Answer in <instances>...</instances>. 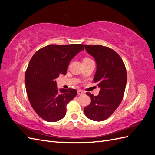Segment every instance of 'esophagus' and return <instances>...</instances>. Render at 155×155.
I'll list each match as a JSON object with an SVG mask.
<instances>
[{"label":"esophagus","instance_id":"34e87169","mask_svg":"<svg viewBox=\"0 0 155 155\" xmlns=\"http://www.w3.org/2000/svg\"><path fill=\"white\" fill-rule=\"evenodd\" d=\"M84 94V92L83 91H81V90H78V95H82V94Z\"/></svg>","mask_w":155,"mask_h":155}]
</instances>
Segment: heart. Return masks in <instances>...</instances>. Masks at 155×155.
Returning <instances> with one entry per match:
<instances>
[{"label":"heart","instance_id":"heart-1","mask_svg":"<svg viewBox=\"0 0 155 155\" xmlns=\"http://www.w3.org/2000/svg\"><path fill=\"white\" fill-rule=\"evenodd\" d=\"M92 59L89 58H85L83 59V62H89V61H92Z\"/></svg>","mask_w":155,"mask_h":155}]
</instances>
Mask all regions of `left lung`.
<instances>
[{
    "instance_id": "left-lung-1",
    "label": "left lung",
    "mask_w": 155,
    "mask_h": 155,
    "mask_svg": "<svg viewBox=\"0 0 155 155\" xmlns=\"http://www.w3.org/2000/svg\"><path fill=\"white\" fill-rule=\"evenodd\" d=\"M85 48L96 60L94 81L100 91L96 96L86 93L91 101L84 112L91 120L104 121L114 113L123 100L127 80L126 68L119 54L112 48L98 45H85Z\"/></svg>"
}]
</instances>
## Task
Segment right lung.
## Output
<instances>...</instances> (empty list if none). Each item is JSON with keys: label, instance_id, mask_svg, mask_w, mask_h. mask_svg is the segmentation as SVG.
Masks as SVG:
<instances>
[{"label": "right lung", "instance_id": "obj_1", "mask_svg": "<svg viewBox=\"0 0 155 155\" xmlns=\"http://www.w3.org/2000/svg\"><path fill=\"white\" fill-rule=\"evenodd\" d=\"M83 50L81 44L50 45L32 56L25 73L26 90L32 108L41 118L54 122L66 115L67 105L77 91L63 88L59 92L55 79L67 74L70 61Z\"/></svg>", "mask_w": 155, "mask_h": 155}]
</instances>
